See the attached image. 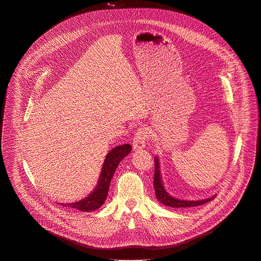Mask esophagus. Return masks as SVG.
I'll return each mask as SVG.
<instances>
[{"mask_svg": "<svg viewBox=\"0 0 261 261\" xmlns=\"http://www.w3.org/2000/svg\"><path fill=\"white\" fill-rule=\"evenodd\" d=\"M148 140V135L145 128H139L135 134L133 140V146L135 149H143L146 146V142Z\"/></svg>", "mask_w": 261, "mask_h": 261, "instance_id": "34e87169", "label": "esophagus"}]
</instances>
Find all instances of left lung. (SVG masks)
Returning a JSON list of instances; mask_svg holds the SVG:
<instances>
[{
	"mask_svg": "<svg viewBox=\"0 0 261 261\" xmlns=\"http://www.w3.org/2000/svg\"><path fill=\"white\" fill-rule=\"evenodd\" d=\"M155 161V170H154V190H155V195L158 197V199L163 202L165 205L173 206V207H189V206H196L203 204L207 201H210L214 199V196L207 199H201V200H183V199H177L175 197H172L171 195L168 194V192L165 190L164 185L162 183V178H161V172H160V164L158 158L154 159Z\"/></svg>",
	"mask_w": 261,
	"mask_h": 261,
	"instance_id": "obj_1",
	"label": "left lung"
}]
</instances>
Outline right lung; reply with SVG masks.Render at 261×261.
I'll return each mask as SVG.
<instances>
[{
  "mask_svg": "<svg viewBox=\"0 0 261 261\" xmlns=\"http://www.w3.org/2000/svg\"><path fill=\"white\" fill-rule=\"evenodd\" d=\"M130 151L132 146L129 144H124L113 148L106 156L97 185L92 193H90L83 200L72 203H62V205L83 212H92L98 209L107 198L111 179L117 169V166L119 165L121 160H123L127 154L130 153Z\"/></svg>",
  "mask_w": 261,
  "mask_h": 261,
  "instance_id": "1",
  "label": "right lung"
}]
</instances>
